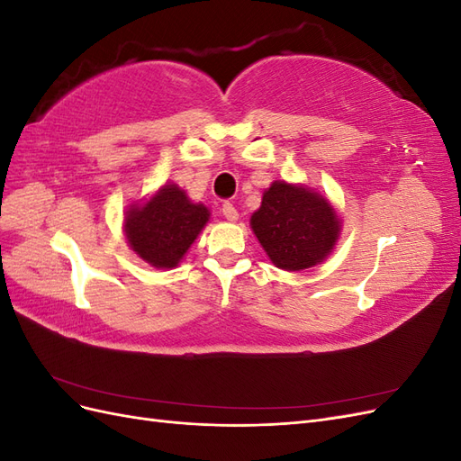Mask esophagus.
<instances>
[{
    "label": "esophagus",
    "mask_w": 461,
    "mask_h": 461,
    "mask_svg": "<svg viewBox=\"0 0 461 461\" xmlns=\"http://www.w3.org/2000/svg\"><path fill=\"white\" fill-rule=\"evenodd\" d=\"M222 215H225L229 221H236L239 219V212H236V207L230 202L222 203Z\"/></svg>",
    "instance_id": "obj_1"
}]
</instances>
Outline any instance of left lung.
I'll return each mask as SVG.
<instances>
[{"label": "left lung", "instance_id": "obj_1", "mask_svg": "<svg viewBox=\"0 0 461 461\" xmlns=\"http://www.w3.org/2000/svg\"><path fill=\"white\" fill-rule=\"evenodd\" d=\"M256 239L278 269L303 271L323 263L339 242L342 219L323 194L275 180L249 217Z\"/></svg>", "mask_w": 461, "mask_h": 461}]
</instances>
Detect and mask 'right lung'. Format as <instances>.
I'll list each match as a JSON object with an SVG mask.
<instances>
[{
  "label": "right lung",
  "mask_w": 461,
  "mask_h": 461,
  "mask_svg": "<svg viewBox=\"0 0 461 461\" xmlns=\"http://www.w3.org/2000/svg\"><path fill=\"white\" fill-rule=\"evenodd\" d=\"M212 212L192 202L175 183H165L149 198L129 205L122 232L132 252L156 269H173L183 261Z\"/></svg>",
  "instance_id": "add662e5"
}]
</instances>
